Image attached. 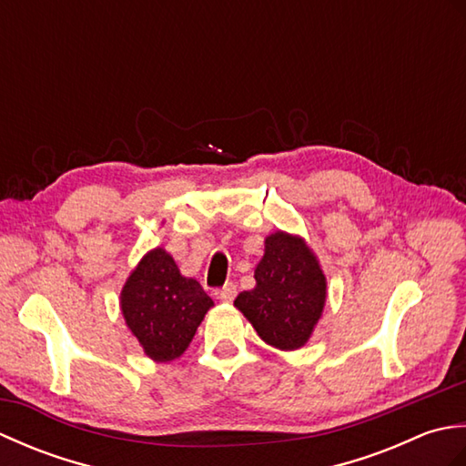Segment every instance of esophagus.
I'll list each match as a JSON object with an SVG mask.
<instances>
[{"instance_id":"1","label":"esophagus","mask_w":466,"mask_h":466,"mask_svg":"<svg viewBox=\"0 0 466 466\" xmlns=\"http://www.w3.org/2000/svg\"><path fill=\"white\" fill-rule=\"evenodd\" d=\"M216 296L222 302H232L236 299V284L234 282H226L220 290H216Z\"/></svg>"}]
</instances>
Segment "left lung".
I'll use <instances>...</instances> for the list:
<instances>
[{"label": "left lung", "mask_w": 466, "mask_h": 466, "mask_svg": "<svg viewBox=\"0 0 466 466\" xmlns=\"http://www.w3.org/2000/svg\"><path fill=\"white\" fill-rule=\"evenodd\" d=\"M254 280L252 290L236 296V309L274 349H302L326 304V276L310 246L282 230L266 236Z\"/></svg>", "instance_id": "8db88e82"}]
</instances>
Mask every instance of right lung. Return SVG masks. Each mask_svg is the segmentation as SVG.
<instances>
[{
	"label": "right lung",
	"mask_w": 466,
	"mask_h": 466,
	"mask_svg": "<svg viewBox=\"0 0 466 466\" xmlns=\"http://www.w3.org/2000/svg\"><path fill=\"white\" fill-rule=\"evenodd\" d=\"M212 306L200 282L182 276L164 248L146 252L120 292L126 326L154 362L182 356Z\"/></svg>",
	"instance_id": "add662e5"
}]
</instances>
